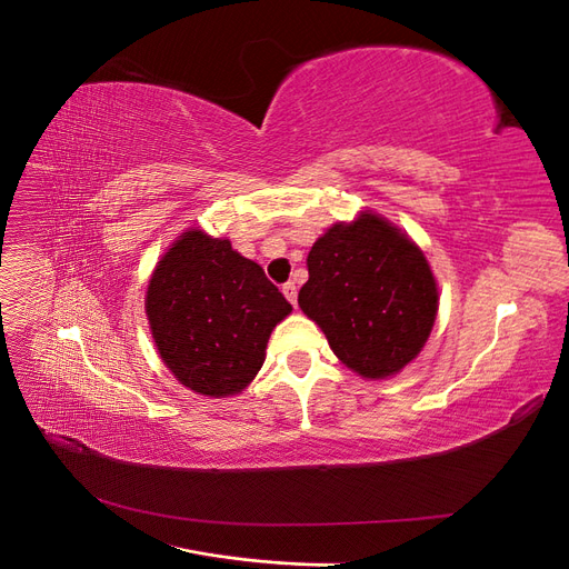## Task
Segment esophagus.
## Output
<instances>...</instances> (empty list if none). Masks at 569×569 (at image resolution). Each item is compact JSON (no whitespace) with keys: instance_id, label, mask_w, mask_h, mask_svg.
I'll use <instances>...</instances> for the list:
<instances>
[{"instance_id":"obj_1","label":"esophagus","mask_w":569,"mask_h":569,"mask_svg":"<svg viewBox=\"0 0 569 569\" xmlns=\"http://www.w3.org/2000/svg\"><path fill=\"white\" fill-rule=\"evenodd\" d=\"M282 295L287 297V301H289L291 306H297V295H299V291H297V284H295V282H287V284L282 287Z\"/></svg>"}]
</instances>
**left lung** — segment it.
<instances>
[{
  "label": "left lung",
  "mask_w": 569,
  "mask_h": 569,
  "mask_svg": "<svg viewBox=\"0 0 569 569\" xmlns=\"http://www.w3.org/2000/svg\"><path fill=\"white\" fill-rule=\"evenodd\" d=\"M306 266L299 306L343 366L385 380L422 351L439 308L437 282L420 247L389 220L363 211L337 222Z\"/></svg>",
  "instance_id": "obj_1"
}]
</instances>
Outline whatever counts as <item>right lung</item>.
<instances>
[{"instance_id":"right-lung-1","label":"right lung","mask_w":569,"mask_h":569,"mask_svg":"<svg viewBox=\"0 0 569 569\" xmlns=\"http://www.w3.org/2000/svg\"><path fill=\"white\" fill-rule=\"evenodd\" d=\"M147 318L166 368L201 396L247 389L266 360L272 327L291 313L263 268L230 239L182 232L153 270Z\"/></svg>"}]
</instances>
